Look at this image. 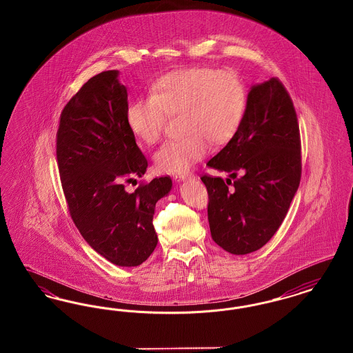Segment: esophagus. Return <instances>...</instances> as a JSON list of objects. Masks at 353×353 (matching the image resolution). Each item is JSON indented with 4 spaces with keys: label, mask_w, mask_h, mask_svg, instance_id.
<instances>
[{
    "label": "esophagus",
    "mask_w": 353,
    "mask_h": 353,
    "mask_svg": "<svg viewBox=\"0 0 353 353\" xmlns=\"http://www.w3.org/2000/svg\"><path fill=\"white\" fill-rule=\"evenodd\" d=\"M173 179L176 181H185V180H192L194 179V176L192 173H179V174H174Z\"/></svg>",
    "instance_id": "obj_1"
}]
</instances>
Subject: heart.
<instances>
[{"label": "heart", "mask_w": 353, "mask_h": 353, "mask_svg": "<svg viewBox=\"0 0 353 353\" xmlns=\"http://www.w3.org/2000/svg\"><path fill=\"white\" fill-rule=\"evenodd\" d=\"M248 92L233 71L193 68L165 74L152 87L151 95L127 105L131 132L145 144H154L164 132L168 114H181L185 134L168 140L154 153V165L164 173H185L213 144L229 141L246 111Z\"/></svg>", "instance_id": "obj_1"}]
</instances>
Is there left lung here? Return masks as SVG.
<instances>
[{"label": "left lung", "instance_id": "1", "mask_svg": "<svg viewBox=\"0 0 353 353\" xmlns=\"http://www.w3.org/2000/svg\"><path fill=\"white\" fill-rule=\"evenodd\" d=\"M206 165L230 177H201L213 241L235 255L256 252L283 222L302 174L298 118L278 78L252 85L238 131Z\"/></svg>", "mask_w": 353, "mask_h": 353}]
</instances>
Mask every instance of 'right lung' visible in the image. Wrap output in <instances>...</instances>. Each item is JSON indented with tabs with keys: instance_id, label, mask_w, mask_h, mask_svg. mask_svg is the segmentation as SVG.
<instances>
[{
	"instance_id": "right-lung-1",
	"label": "right lung",
	"mask_w": 353,
	"mask_h": 353,
	"mask_svg": "<svg viewBox=\"0 0 353 353\" xmlns=\"http://www.w3.org/2000/svg\"><path fill=\"white\" fill-rule=\"evenodd\" d=\"M127 105L118 70L88 79L61 114L57 160L70 216L85 242L111 263L134 268L157 245L154 206L172 180L159 177L134 193L125 190L124 183L148 167L127 124Z\"/></svg>"
}]
</instances>
